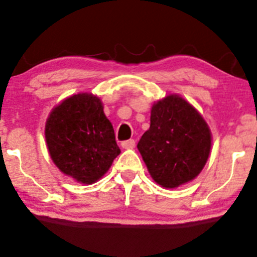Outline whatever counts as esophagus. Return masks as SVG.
<instances>
[{
  "label": "esophagus",
  "instance_id": "obj_1",
  "mask_svg": "<svg viewBox=\"0 0 257 257\" xmlns=\"http://www.w3.org/2000/svg\"><path fill=\"white\" fill-rule=\"evenodd\" d=\"M135 145H136V142H135L134 140H127L123 141V142L121 143V147H122L123 150H132V148L135 147Z\"/></svg>",
  "mask_w": 257,
  "mask_h": 257
}]
</instances>
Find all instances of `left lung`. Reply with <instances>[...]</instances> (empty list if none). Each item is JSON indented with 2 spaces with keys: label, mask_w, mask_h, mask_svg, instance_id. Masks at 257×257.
<instances>
[{
  "label": "left lung",
  "mask_w": 257,
  "mask_h": 257,
  "mask_svg": "<svg viewBox=\"0 0 257 257\" xmlns=\"http://www.w3.org/2000/svg\"><path fill=\"white\" fill-rule=\"evenodd\" d=\"M211 147L206 120L179 94L154 101L151 126L137 145L152 179L165 189L194 180L208 161Z\"/></svg>",
  "instance_id": "8db88e82"
}]
</instances>
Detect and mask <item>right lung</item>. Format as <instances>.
I'll use <instances>...</instances> for the list:
<instances>
[{
	"instance_id": "obj_1",
	"label": "right lung",
	"mask_w": 257,
	"mask_h": 257,
	"mask_svg": "<svg viewBox=\"0 0 257 257\" xmlns=\"http://www.w3.org/2000/svg\"><path fill=\"white\" fill-rule=\"evenodd\" d=\"M51 161L77 183L94 184L121 153L100 98L73 94L51 110L45 123Z\"/></svg>"
}]
</instances>
